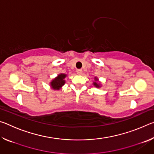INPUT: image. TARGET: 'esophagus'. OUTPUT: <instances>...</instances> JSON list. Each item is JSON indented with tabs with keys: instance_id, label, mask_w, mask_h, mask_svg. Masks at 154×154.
Segmentation results:
<instances>
[{
	"instance_id": "obj_1",
	"label": "esophagus",
	"mask_w": 154,
	"mask_h": 154,
	"mask_svg": "<svg viewBox=\"0 0 154 154\" xmlns=\"http://www.w3.org/2000/svg\"><path fill=\"white\" fill-rule=\"evenodd\" d=\"M82 72H83V71L82 69H77V73L78 74V75H81L82 74Z\"/></svg>"
}]
</instances>
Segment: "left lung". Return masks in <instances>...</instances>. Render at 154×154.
<instances>
[{
    "mask_svg": "<svg viewBox=\"0 0 154 154\" xmlns=\"http://www.w3.org/2000/svg\"><path fill=\"white\" fill-rule=\"evenodd\" d=\"M92 84L94 86L97 88H100L102 86V84H101L100 81L98 80V78L97 77H94V82L92 83Z\"/></svg>",
    "mask_w": 154,
    "mask_h": 154,
    "instance_id": "8db88e82",
    "label": "left lung"
}]
</instances>
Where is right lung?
Listing matches in <instances>:
<instances>
[{"label": "right lung", "mask_w": 154, "mask_h": 154, "mask_svg": "<svg viewBox=\"0 0 154 154\" xmlns=\"http://www.w3.org/2000/svg\"><path fill=\"white\" fill-rule=\"evenodd\" d=\"M67 77V75L65 73H60L58 76L52 79L49 85H50L51 89L54 90H60L62 89V88L66 83L65 79Z\"/></svg>", "instance_id": "add662e5"}]
</instances>
